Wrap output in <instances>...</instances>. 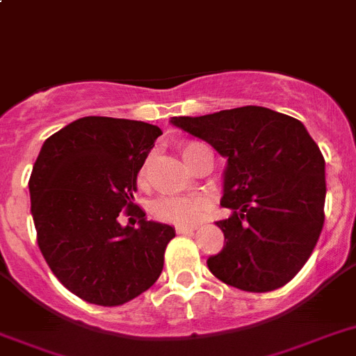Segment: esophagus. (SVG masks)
<instances>
[{"instance_id":"esophagus-1","label":"esophagus","mask_w":356,"mask_h":356,"mask_svg":"<svg viewBox=\"0 0 356 356\" xmlns=\"http://www.w3.org/2000/svg\"><path fill=\"white\" fill-rule=\"evenodd\" d=\"M177 234H193L195 232V226H186V224H179L177 228Z\"/></svg>"}]
</instances>
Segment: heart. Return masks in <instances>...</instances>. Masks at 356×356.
I'll return each instance as SVG.
<instances>
[{
  "label": "heart",
  "instance_id": "heart-1",
  "mask_svg": "<svg viewBox=\"0 0 356 356\" xmlns=\"http://www.w3.org/2000/svg\"><path fill=\"white\" fill-rule=\"evenodd\" d=\"M199 146L201 145H197V143H188V145H184V159L190 157ZM146 170H148V161H145L141 168H139V173H137L139 181H145ZM150 211L152 217L161 220V222L193 224L201 217L202 211H204V202L201 199H195V197H161V199L154 201V204L150 206Z\"/></svg>",
  "mask_w": 356,
  "mask_h": 356
}]
</instances>
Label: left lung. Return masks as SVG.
<instances>
[{"instance_id":"8db88e82","label":"left lung","mask_w":356,"mask_h":356,"mask_svg":"<svg viewBox=\"0 0 356 356\" xmlns=\"http://www.w3.org/2000/svg\"><path fill=\"white\" fill-rule=\"evenodd\" d=\"M228 159L217 220L226 246L208 259L224 284L266 293L302 270L324 226L325 161L298 119L264 106L173 118Z\"/></svg>"}]
</instances>
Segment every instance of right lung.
Masks as SVG:
<instances>
[{"label":"right lung","mask_w":356,"mask_h":356,"mask_svg":"<svg viewBox=\"0 0 356 356\" xmlns=\"http://www.w3.org/2000/svg\"><path fill=\"white\" fill-rule=\"evenodd\" d=\"M161 134L148 122L90 115L50 136L35 159L29 188L38 246L59 282L86 302L121 306L163 271L175 229L134 204L137 173Z\"/></svg>","instance_id":"obj_1"}]
</instances>
